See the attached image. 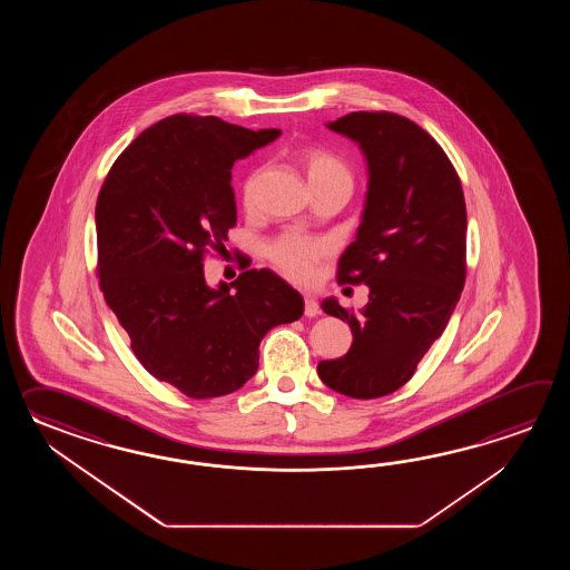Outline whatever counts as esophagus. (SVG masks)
<instances>
[{"mask_svg":"<svg viewBox=\"0 0 570 570\" xmlns=\"http://www.w3.org/2000/svg\"><path fill=\"white\" fill-rule=\"evenodd\" d=\"M303 314L307 315V317H315V315L322 314V309H320V303L315 302L314 297H305Z\"/></svg>","mask_w":570,"mask_h":570,"instance_id":"34e87169","label":"esophagus"}]
</instances>
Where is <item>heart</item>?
<instances>
[{
    "instance_id": "b5f03b06",
    "label": "heart",
    "mask_w": 570,
    "mask_h": 570,
    "mask_svg": "<svg viewBox=\"0 0 570 570\" xmlns=\"http://www.w3.org/2000/svg\"><path fill=\"white\" fill-rule=\"evenodd\" d=\"M299 158H302L307 181L314 187V191L336 187V185L352 189L354 175L351 167L334 153L317 146H307L303 148ZM261 177H263V170L255 169L250 170L243 181V206L246 209L255 207ZM327 255H330V244L326 240L305 236L299 232L281 234L279 238H275L267 246L268 261L273 263V267L295 283H307L314 279L315 268Z\"/></svg>"
}]
</instances>
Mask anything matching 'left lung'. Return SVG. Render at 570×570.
Segmentation results:
<instances>
[{"instance_id":"1","label":"left lung","mask_w":570,"mask_h":570,"mask_svg":"<svg viewBox=\"0 0 570 570\" xmlns=\"http://www.w3.org/2000/svg\"><path fill=\"white\" fill-rule=\"evenodd\" d=\"M363 148L368 194L356 240L340 256V285H368L354 314L336 299L327 315L351 324V351L317 364L327 387L375 400L403 387L436 342L466 281V206L449 155L415 121L393 111H352L327 124Z\"/></svg>"}]
</instances>
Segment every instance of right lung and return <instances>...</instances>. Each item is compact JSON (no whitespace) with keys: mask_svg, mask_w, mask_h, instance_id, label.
Wrapping results in <instances>:
<instances>
[{"mask_svg":"<svg viewBox=\"0 0 570 570\" xmlns=\"http://www.w3.org/2000/svg\"><path fill=\"white\" fill-rule=\"evenodd\" d=\"M279 134L175 114L132 140L97 195L104 299L146 371L191 400L243 387L268 330L303 314L302 295L268 268L218 289L204 275L236 226L234 163Z\"/></svg>","mask_w":570,"mask_h":570,"instance_id":"add662e5","label":"right lung"}]
</instances>
